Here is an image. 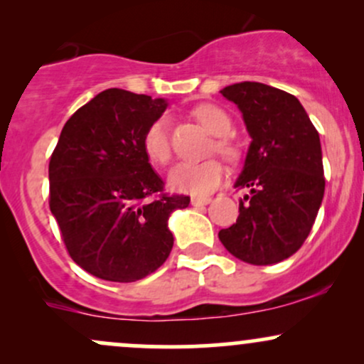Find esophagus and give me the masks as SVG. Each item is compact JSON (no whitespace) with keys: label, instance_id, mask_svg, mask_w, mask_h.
I'll list each match as a JSON object with an SVG mask.
<instances>
[{"label":"esophagus","instance_id":"34e87169","mask_svg":"<svg viewBox=\"0 0 364 364\" xmlns=\"http://www.w3.org/2000/svg\"><path fill=\"white\" fill-rule=\"evenodd\" d=\"M208 202H210V198H208V196H191V205L193 207L207 205Z\"/></svg>","mask_w":364,"mask_h":364}]
</instances>
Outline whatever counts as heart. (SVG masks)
<instances>
[{
	"label": "heart",
	"instance_id": "b5f03b06",
	"mask_svg": "<svg viewBox=\"0 0 364 364\" xmlns=\"http://www.w3.org/2000/svg\"><path fill=\"white\" fill-rule=\"evenodd\" d=\"M196 119L205 127L212 135L219 136L215 141L217 152L228 161H236L240 157V150L228 135L232 129L231 116L223 107L214 104H202L193 111ZM145 156L154 164H168L171 159L169 144V123L166 116H159L149 124L141 139ZM224 178V168L219 161L210 159L205 162H183L174 166L169 173V186L179 193L193 196H203L214 191Z\"/></svg>",
	"mask_w": 364,
	"mask_h": 364
}]
</instances>
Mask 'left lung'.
Here are the masks:
<instances>
[{
	"label": "left lung",
	"mask_w": 364,
	"mask_h": 364,
	"mask_svg": "<svg viewBox=\"0 0 364 364\" xmlns=\"http://www.w3.org/2000/svg\"><path fill=\"white\" fill-rule=\"evenodd\" d=\"M220 94L241 111L252 144L235 183L250 193L219 240L240 260L272 265L301 248L323 200L318 132L301 102L275 87L241 82Z\"/></svg>",
	"instance_id": "1"
}]
</instances>
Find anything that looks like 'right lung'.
<instances>
[{"instance_id":"obj_1","label":"right lung","mask_w":364,"mask_h":364,"mask_svg":"<svg viewBox=\"0 0 364 364\" xmlns=\"http://www.w3.org/2000/svg\"><path fill=\"white\" fill-rule=\"evenodd\" d=\"M166 99L107 89L66 121L49 161V208L70 257L111 282H135L168 260L169 215L190 196L164 181L141 147ZM157 194V197H154Z\"/></svg>"}]
</instances>
